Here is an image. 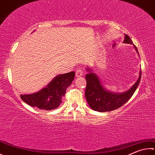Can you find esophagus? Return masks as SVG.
<instances>
[{"mask_svg": "<svg viewBox=\"0 0 155 155\" xmlns=\"http://www.w3.org/2000/svg\"><path fill=\"white\" fill-rule=\"evenodd\" d=\"M83 70L82 69H78L77 71H76V77H79L83 76Z\"/></svg>", "mask_w": 155, "mask_h": 155, "instance_id": "1", "label": "esophagus"}]
</instances>
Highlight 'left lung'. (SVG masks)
<instances>
[{
	"label": "left lung",
	"mask_w": 155,
	"mask_h": 155,
	"mask_svg": "<svg viewBox=\"0 0 155 155\" xmlns=\"http://www.w3.org/2000/svg\"><path fill=\"white\" fill-rule=\"evenodd\" d=\"M124 43L133 44L131 39L128 35H125ZM135 49L138 53L136 46L134 45ZM87 68L88 73L86 74L87 86L85 89V97L89 106L95 111L104 112L112 111L120 108L130 99L136 91L141 80L142 70L140 71V76L134 85L125 92L116 94L110 92L103 87L100 80L90 68Z\"/></svg>",
	"instance_id": "obj_1"
}]
</instances>
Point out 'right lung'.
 Here are the masks:
<instances>
[{
  "label": "right lung",
  "instance_id": "1",
  "mask_svg": "<svg viewBox=\"0 0 155 155\" xmlns=\"http://www.w3.org/2000/svg\"><path fill=\"white\" fill-rule=\"evenodd\" d=\"M74 72L59 74L39 91L32 94L21 95L20 97L30 106L45 110L55 109L60 105L61 98L74 80Z\"/></svg>",
  "mask_w": 155,
  "mask_h": 155
}]
</instances>
